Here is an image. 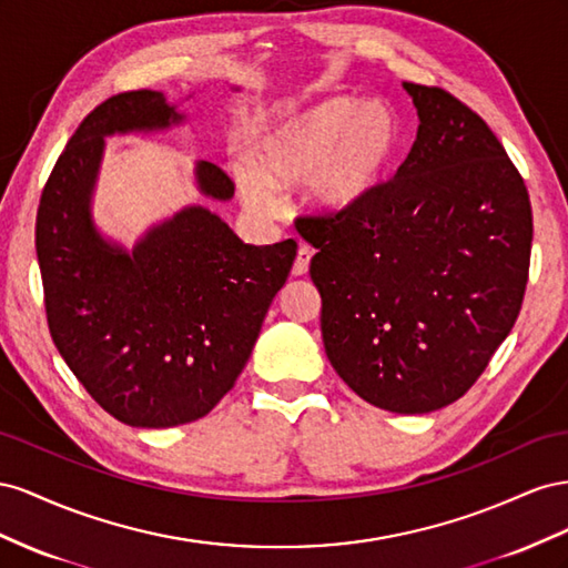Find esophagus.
<instances>
[{
	"label": "esophagus",
	"mask_w": 568,
	"mask_h": 568,
	"mask_svg": "<svg viewBox=\"0 0 568 568\" xmlns=\"http://www.w3.org/2000/svg\"><path fill=\"white\" fill-rule=\"evenodd\" d=\"M310 262H312V250L300 247L297 256H295V264H293V275H304L306 271H310Z\"/></svg>",
	"instance_id": "34e87169"
}]
</instances>
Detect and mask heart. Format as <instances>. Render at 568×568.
I'll return each instance as SVG.
<instances>
[{"label": "heart", "instance_id": "b5f03b06", "mask_svg": "<svg viewBox=\"0 0 568 568\" xmlns=\"http://www.w3.org/2000/svg\"><path fill=\"white\" fill-rule=\"evenodd\" d=\"M402 144L404 125L390 104L335 94L258 133L235 181L254 214H275V190L302 181L321 212L345 214L385 183Z\"/></svg>", "mask_w": 568, "mask_h": 568}]
</instances>
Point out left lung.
<instances>
[{
	"instance_id": "1",
	"label": "left lung",
	"mask_w": 568,
	"mask_h": 568,
	"mask_svg": "<svg viewBox=\"0 0 568 568\" xmlns=\"http://www.w3.org/2000/svg\"><path fill=\"white\" fill-rule=\"evenodd\" d=\"M418 131L393 181L345 214L300 216L321 335L337 376L378 409L457 402L521 312L532 212L521 173L476 111L404 83Z\"/></svg>"
}]
</instances>
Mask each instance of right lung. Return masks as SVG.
<instances>
[{"instance_id": "obj_1", "label": "right lung", "mask_w": 568, "mask_h": 568, "mask_svg": "<svg viewBox=\"0 0 568 568\" xmlns=\"http://www.w3.org/2000/svg\"><path fill=\"white\" fill-rule=\"evenodd\" d=\"M185 116L164 92L133 90L92 109L47 181L36 250L50 333L92 399L121 424L171 428L212 412L235 385L297 242L245 245L204 206L154 225L133 252L92 221L104 138L164 131ZM197 187L231 200L235 185L197 161Z\"/></svg>"}]
</instances>
